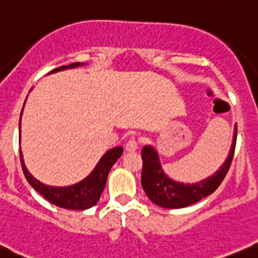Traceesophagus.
Masks as SVG:
<instances>
[{
	"instance_id": "obj_1",
	"label": "esophagus",
	"mask_w": 258,
	"mask_h": 258,
	"mask_svg": "<svg viewBox=\"0 0 258 258\" xmlns=\"http://www.w3.org/2000/svg\"><path fill=\"white\" fill-rule=\"evenodd\" d=\"M138 149V142L136 139H131L125 144V151L126 152H136Z\"/></svg>"
}]
</instances>
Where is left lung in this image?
I'll list each match as a JSON object with an SVG mask.
<instances>
[{
    "instance_id": "obj_1",
    "label": "left lung",
    "mask_w": 258,
    "mask_h": 258,
    "mask_svg": "<svg viewBox=\"0 0 258 258\" xmlns=\"http://www.w3.org/2000/svg\"><path fill=\"white\" fill-rule=\"evenodd\" d=\"M237 126L234 127L232 147L228 158L217 172L195 183H183L172 180L163 172L159 162L158 152L152 146H144L142 149L143 170H142V187L152 203L166 209H180L192 205L201 199L214 192L224 180L234 156Z\"/></svg>"
}]
</instances>
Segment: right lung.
Segmentation results:
<instances>
[{
	"label": "right lung",
	"mask_w": 258,
	"mask_h": 258,
	"mask_svg": "<svg viewBox=\"0 0 258 258\" xmlns=\"http://www.w3.org/2000/svg\"><path fill=\"white\" fill-rule=\"evenodd\" d=\"M83 66V63H72L70 66H62L59 68L51 71L50 73L59 72V71L68 70V68H76ZM24 110V107H23ZM21 115L20 114V132H21ZM122 154L121 147H115V148L109 149L99 163L96 164V167L94 171L90 173L86 178H83L80 182L75 183L71 186H64V187H57V186H49L45 183L40 182L36 180L33 175L28 171L25 163L23 159V153L20 151V161L21 166H23L24 175H25L28 182L33 186L34 190L38 191L41 196L50 201L51 204L57 205V207L63 208V209H71V210H86L88 208L94 207L97 204L100 196H101L102 191H104L105 185H106L107 175H109L110 170L114 166L115 162L120 158Z\"/></svg>",
	"instance_id": "obj_1"
}]
</instances>
